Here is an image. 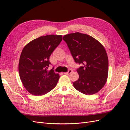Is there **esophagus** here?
I'll return each instance as SVG.
<instances>
[{"label": "esophagus", "mask_w": 130, "mask_h": 130, "mask_svg": "<svg viewBox=\"0 0 130 130\" xmlns=\"http://www.w3.org/2000/svg\"><path fill=\"white\" fill-rule=\"evenodd\" d=\"M72 72V70H71V69H69L67 72L64 73V74H67V75H69V74H70V73H71Z\"/></svg>", "instance_id": "34e87169"}]
</instances>
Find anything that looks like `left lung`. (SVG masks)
<instances>
[{
	"instance_id": "1",
	"label": "left lung",
	"mask_w": 130,
	"mask_h": 130,
	"mask_svg": "<svg viewBox=\"0 0 130 130\" xmlns=\"http://www.w3.org/2000/svg\"><path fill=\"white\" fill-rule=\"evenodd\" d=\"M76 63L78 79L73 82L80 92L92 95L100 90L107 81L108 60L103 45L95 38L80 32L66 35L63 37Z\"/></svg>"
}]
</instances>
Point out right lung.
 I'll list each match as a JSON object with an SVG mask.
<instances>
[{
	"label": "right lung",
	"instance_id": "right-lung-1",
	"mask_svg": "<svg viewBox=\"0 0 130 130\" xmlns=\"http://www.w3.org/2000/svg\"><path fill=\"white\" fill-rule=\"evenodd\" d=\"M62 40V35H50L32 40L23 48L19 62V74L24 87L30 93L39 96L55 87L60 76L54 68H48L49 57Z\"/></svg>",
	"mask_w": 130,
	"mask_h": 130
}]
</instances>
